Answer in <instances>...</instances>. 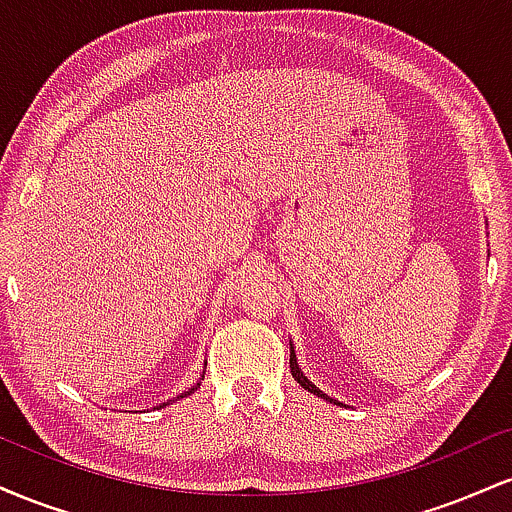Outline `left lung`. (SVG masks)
<instances>
[{"mask_svg":"<svg viewBox=\"0 0 512 512\" xmlns=\"http://www.w3.org/2000/svg\"><path fill=\"white\" fill-rule=\"evenodd\" d=\"M291 375L293 378L298 380V385L301 387H305V390L308 392H313V395H317V397H322V399H327V402H334V404H342V402H337V399H332V397H327L325 392L320 390V387H315L313 383H310L308 380V375L303 373L301 368H298V358H296V351H293V342H291Z\"/></svg>","mask_w":512,"mask_h":512,"instance_id":"obj_1","label":"left lung"}]
</instances>
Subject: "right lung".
Segmentation results:
<instances>
[{"label":"right lung","instance_id":"add662e5","mask_svg":"<svg viewBox=\"0 0 512 512\" xmlns=\"http://www.w3.org/2000/svg\"><path fill=\"white\" fill-rule=\"evenodd\" d=\"M202 380H204V370H202V378H199V383H202ZM199 383H195V385H192V387H187V390H185V392H180V395H178V397H173V399H168V402H163V404H161V407H168V404H170V402H175V399H182V397H190V395H192V392H195V390H197V387H199Z\"/></svg>","mask_w":512,"mask_h":512}]
</instances>
